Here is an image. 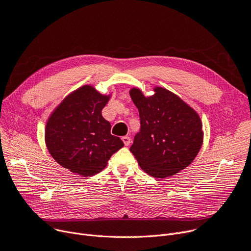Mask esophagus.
Segmentation results:
<instances>
[{
  "instance_id": "1",
  "label": "esophagus",
  "mask_w": 251,
  "mask_h": 251,
  "mask_svg": "<svg viewBox=\"0 0 251 251\" xmlns=\"http://www.w3.org/2000/svg\"><path fill=\"white\" fill-rule=\"evenodd\" d=\"M122 141H123V143H124V145H125V146H129V145H130V143H131V139H130L128 136H124V137H122Z\"/></svg>"
}]
</instances>
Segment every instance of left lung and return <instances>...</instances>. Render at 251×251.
<instances>
[{
  "instance_id": "obj_1",
  "label": "left lung",
  "mask_w": 251,
  "mask_h": 251,
  "mask_svg": "<svg viewBox=\"0 0 251 251\" xmlns=\"http://www.w3.org/2000/svg\"><path fill=\"white\" fill-rule=\"evenodd\" d=\"M145 97L134 88L130 96L139 110L140 131L131 153L142 170L154 177H167L187 168L202 144L199 115L180 97L157 87Z\"/></svg>"
}]
</instances>
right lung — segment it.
<instances>
[{
	"mask_svg": "<svg viewBox=\"0 0 251 251\" xmlns=\"http://www.w3.org/2000/svg\"><path fill=\"white\" fill-rule=\"evenodd\" d=\"M108 99L85 85L64 98L51 114L46 126V144L60 166L84 176H93L124 146L102 117Z\"/></svg>",
	"mask_w": 251,
	"mask_h": 251,
	"instance_id": "obj_1",
	"label": "right lung"
}]
</instances>
